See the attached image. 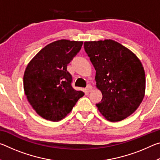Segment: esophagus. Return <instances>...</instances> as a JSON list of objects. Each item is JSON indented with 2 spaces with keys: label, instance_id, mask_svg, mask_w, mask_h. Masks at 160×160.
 Masks as SVG:
<instances>
[{
  "label": "esophagus",
  "instance_id": "1",
  "mask_svg": "<svg viewBox=\"0 0 160 160\" xmlns=\"http://www.w3.org/2000/svg\"><path fill=\"white\" fill-rule=\"evenodd\" d=\"M87 90H88V92H91L92 90V86L91 85H88V86H87Z\"/></svg>",
  "mask_w": 160,
  "mask_h": 160
}]
</instances>
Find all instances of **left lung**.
<instances>
[{
    "mask_svg": "<svg viewBox=\"0 0 160 160\" xmlns=\"http://www.w3.org/2000/svg\"><path fill=\"white\" fill-rule=\"evenodd\" d=\"M84 48L96 70L97 88L102 99L97 104L107 120L116 122L135 112L145 92V75L136 55L112 39L85 42Z\"/></svg>",
    "mask_w": 160,
    "mask_h": 160,
    "instance_id": "left-lung-1",
    "label": "left lung"
}]
</instances>
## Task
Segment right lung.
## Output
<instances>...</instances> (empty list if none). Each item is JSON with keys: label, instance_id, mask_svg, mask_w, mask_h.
<instances>
[{"label": "right lung", "instance_id": "add662e5", "mask_svg": "<svg viewBox=\"0 0 160 160\" xmlns=\"http://www.w3.org/2000/svg\"><path fill=\"white\" fill-rule=\"evenodd\" d=\"M82 44L67 39L53 42L37 53L27 66L24 90L29 104L43 118L61 121L85 94L72 88V76L67 70Z\"/></svg>", "mask_w": 160, "mask_h": 160}]
</instances>
